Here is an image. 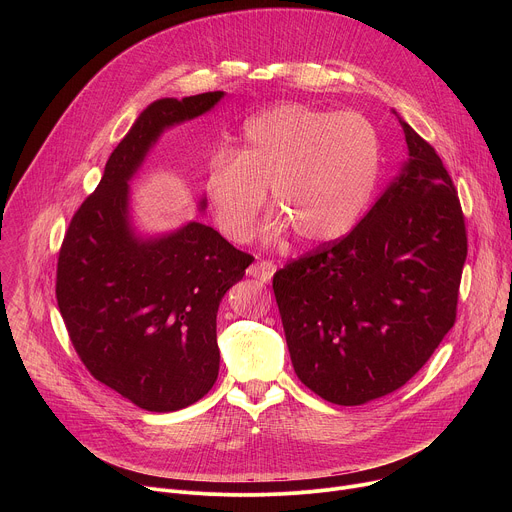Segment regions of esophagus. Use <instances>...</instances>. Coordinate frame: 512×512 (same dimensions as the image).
Listing matches in <instances>:
<instances>
[{"label":"esophagus","mask_w":512,"mask_h":512,"mask_svg":"<svg viewBox=\"0 0 512 512\" xmlns=\"http://www.w3.org/2000/svg\"><path fill=\"white\" fill-rule=\"evenodd\" d=\"M275 269H277V265L271 263V261H257V263H253V265L247 269V273H249L251 277H255V279H261L263 283H269V281L273 279Z\"/></svg>","instance_id":"34e87169"}]
</instances>
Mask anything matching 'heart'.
<instances>
[{
	"mask_svg": "<svg viewBox=\"0 0 512 512\" xmlns=\"http://www.w3.org/2000/svg\"><path fill=\"white\" fill-rule=\"evenodd\" d=\"M379 176L381 143L367 117L283 103L245 123L237 154L210 158L204 192L218 231L235 243L253 235L269 188L279 212L263 227L265 241L294 229L324 245L360 223Z\"/></svg>",
	"mask_w": 512,
	"mask_h": 512,
	"instance_id": "b5f03b06",
	"label": "heart"
}]
</instances>
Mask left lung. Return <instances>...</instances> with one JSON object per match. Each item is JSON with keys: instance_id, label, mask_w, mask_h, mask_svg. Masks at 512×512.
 <instances>
[{"instance_id": "8db88e82", "label": "left lung", "mask_w": 512, "mask_h": 512, "mask_svg": "<svg viewBox=\"0 0 512 512\" xmlns=\"http://www.w3.org/2000/svg\"><path fill=\"white\" fill-rule=\"evenodd\" d=\"M393 113L407 141L399 174L344 239L273 275L294 371L336 405L401 389L456 320L462 206L440 156Z\"/></svg>"}]
</instances>
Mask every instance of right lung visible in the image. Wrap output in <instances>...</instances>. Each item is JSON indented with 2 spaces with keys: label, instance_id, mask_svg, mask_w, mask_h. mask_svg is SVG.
Segmentation results:
<instances>
[{
  "label": "right lung",
  "instance_id": "1",
  "mask_svg": "<svg viewBox=\"0 0 512 512\" xmlns=\"http://www.w3.org/2000/svg\"><path fill=\"white\" fill-rule=\"evenodd\" d=\"M223 97H166L145 107L72 216L58 255L56 300L75 350L97 381L145 411H178L212 389L218 304L253 257L196 221L141 235L129 182L166 129ZM198 206L206 208L204 196Z\"/></svg>",
  "mask_w": 512,
  "mask_h": 512
}]
</instances>
